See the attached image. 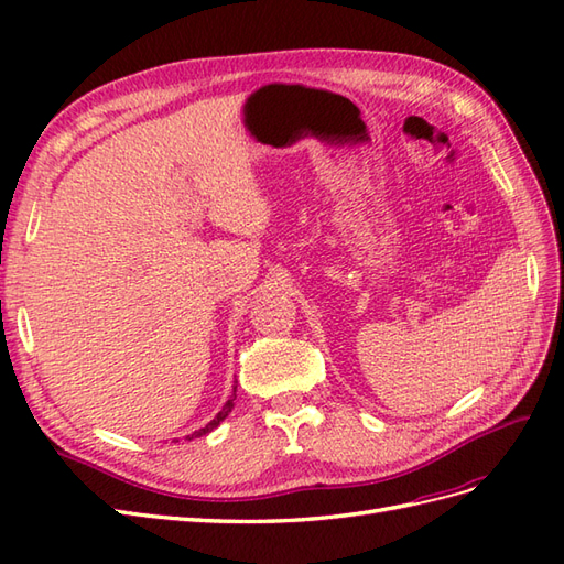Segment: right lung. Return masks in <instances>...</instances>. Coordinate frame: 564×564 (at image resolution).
<instances>
[{"instance_id":"1","label":"right lung","mask_w":564,"mask_h":564,"mask_svg":"<svg viewBox=\"0 0 564 564\" xmlns=\"http://www.w3.org/2000/svg\"><path fill=\"white\" fill-rule=\"evenodd\" d=\"M235 398H237V395H235V392H232V398H230V400L226 402V406H224V409H220V412L216 414V419H214L212 423H207V425H204V429H199L197 433H193V437H199V435H207V433H212V431L216 429V425H218L220 421H224V419H226V416H228V414L232 412V406H235Z\"/></svg>"}]
</instances>
